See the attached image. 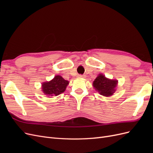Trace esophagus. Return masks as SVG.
Instances as JSON below:
<instances>
[{"mask_svg":"<svg viewBox=\"0 0 153 153\" xmlns=\"http://www.w3.org/2000/svg\"><path fill=\"white\" fill-rule=\"evenodd\" d=\"M85 75H78V78H85Z\"/></svg>","mask_w":153,"mask_h":153,"instance_id":"esophagus-1","label":"esophagus"}]
</instances>
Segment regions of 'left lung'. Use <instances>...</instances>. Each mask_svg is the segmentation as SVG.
<instances>
[{
    "label": "left lung",
    "mask_w": 153,
    "mask_h": 153,
    "mask_svg": "<svg viewBox=\"0 0 153 153\" xmlns=\"http://www.w3.org/2000/svg\"><path fill=\"white\" fill-rule=\"evenodd\" d=\"M118 81L110 80L106 78L102 74H100L93 82V87L96 91L101 95L104 96H111L115 91Z\"/></svg>",
    "instance_id": "obj_1"
}]
</instances>
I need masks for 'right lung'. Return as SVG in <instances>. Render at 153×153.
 I'll return each mask as SVG.
<instances>
[{"mask_svg":"<svg viewBox=\"0 0 153 153\" xmlns=\"http://www.w3.org/2000/svg\"><path fill=\"white\" fill-rule=\"evenodd\" d=\"M69 82L60 75H56L50 82H43L42 91L48 96H56L65 91Z\"/></svg>","mask_w":153,"mask_h":153,"instance_id":"obj_1","label":"right lung"}]
</instances>
